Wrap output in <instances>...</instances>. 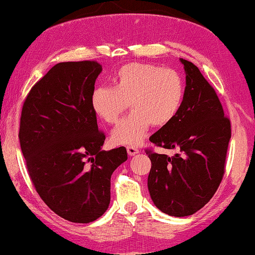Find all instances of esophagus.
<instances>
[{
  "instance_id": "34e87169",
  "label": "esophagus",
  "mask_w": 255,
  "mask_h": 255,
  "mask_svg": "<svg viewBox=\"0 0 255 255\" xmlns=\"http://www.w3.org/2000/svg\"><path fill=\"white\" fill-rule=\"evenodd\" d=\"M127 149H128V155H130V156L135 155V154H137V153H139V149L137 147H134V146H128Z\"/></svg>"
}]
</instances>
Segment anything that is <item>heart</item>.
I'll return each mask as SVG.
<instances>
[{
	"label": "heart",
	"instance_id": "heart-1",
	"mask_svg": "<svg viewBox=\"0 0 255 255\" xmlns=\"http://www.w3.org/2000/svg\"><path fill=\"white\" fill-rule=\"evenodd\" d=\"M114 87H97L90 104L97 116L115 124L128 108L132 113L113 130L115 144L138 145L151 124L165 127L179 114L184 97V83L174 69L153 64H128L118 69Z\"/></svg>",
	"mask_w": 255,
	"mask_h": 255
}]
</instances>
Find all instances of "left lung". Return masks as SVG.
Wrapping results in <instances>:
<instances>
[{"mask_svg": "<svg viewBox=\"0 0 255 255\" xmlns=\"http://www.w3.org/2000/svg\"><path fill=\"white\" fill-rule=\"evenodd\" d=\"M186 72L182 106L149 141L180 153L168 156L146 149L152 162L147 187L155 207L174 217L195 214L211 200L225 172L231 123L215 89L193 62Z\"/></svg>", "mask_w": 255, "mask_h": 255, "instance_id": "1", "label": "left lung"}]
</instances>
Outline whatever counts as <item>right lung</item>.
Segmentation results:
<instances>
[{
  "label": "right lung",
  "mask_w": 255,
  "mask_h": 255,
  "mask_svg": "<svg viewBox=\"0 0 255 255\" xmlns=\"http://www.w3.org/2000/svg\"><path fill=\"white\" fill-rule=\"evenodd\" d=\"M102 66L69 61L53 66L27 94L19 142L27 172L45 204L66 221L90 223L110 203V179L127 148L103 151L90 96Z\"/></svg>",
  "instance_id": "add662e5"
}]
</instances>
